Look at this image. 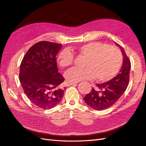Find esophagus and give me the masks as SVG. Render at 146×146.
Wrapping results in <instances>:
<instances>
[{
    "label": "esophagus",
    "instance_id": "34e87169",
    "mask_svg": "<svg viewBox=\"0 0 146 146\" xmlns=\"http://www.w3.org/2000/svg\"><path fill=\"white\" fill-rule=\"evenodd\" d=\"M77 84V83L76 82H73V83H68V86H72V85H73V86H74V85H76Z\"/></svg>",
    "mask_w": 146,
    "mask_h": 146
}]
</instances>
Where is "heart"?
<instances>
[{"mask_svg":"<svg viewBox=\"0 0 146 146\" xmlns=\"http://www.w3.org/2000/svg\"><path fill=\"white\" fill-rule=\"evenodd\" d=\"M80 57H84L81 68H73L65 73L70 82L84 80H95L100 82L109 81L118 73L123 62L120 50L115 46L99 42H92L73 49ZM58 62L62 68L70 66L74 60V54L68 48L62 50L58 55Z\"/></svg>","mask_w":146,"mask_h":146,"instance_id":"heart-1","label":"heart"}]
</instances>
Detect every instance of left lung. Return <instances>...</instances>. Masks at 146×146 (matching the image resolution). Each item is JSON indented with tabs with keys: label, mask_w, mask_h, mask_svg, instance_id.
Wrapping results in <instances>:
<instances>
[{
	"label": "left lung",
	"mask_w": 146,
	"mask_h": 146,
	"mask_svg": "<svg viewBox=\"0 0 146 146\" xmlns=\"http://www.w3.org/2000/svg\"><path fill=\"white\" fill-rule=\"evenodd\" d=\"M123 63L120 72L113 79L102 84H96V88L84 98L89 106L95 110H102L110 107L118 101L128 87L129 80L131 62L124 49Z\"/></svg>",
	"instance_id": "left-lung-1"
}]
</instances>
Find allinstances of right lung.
Here are the masks:
<instances>
[{"label":"right lung","mask_w":146,"mask_h":146,"mask_svg":"<svg viewBox=\"0 0 146 146\" xmlns=\"http://www.w3.org/2000/svg\"><path fill=\"white\" fill-rule=\"evenodd\" d=\"M62 44L42 40L33 45L22 60L19 79L25 94L37 107L54 108L60 102L65 80L58 72L56 55Z\"/></svg>","instance_id":"right-lung-1"}]
</instances>
